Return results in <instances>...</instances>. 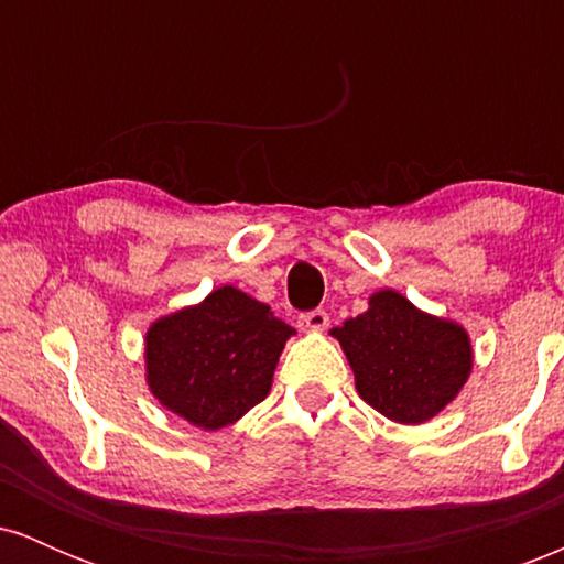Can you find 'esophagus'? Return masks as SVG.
Wrapping results in <instances>:
<instances>
[{
	"instance_id": "1",
	"label": "esophagus",
	"mask_w": 564,
	"mask_h": 564,
	"mask_svg": "<svg viewBox=\"0 0 564 564\" xmlns=\"http://www.w3.org/2000/svg\"><path fill=\"white\" fill-rule=\"evenodd\" d=\"M328 315L323 310H313V313L300 315V328L302 332H326Z\"/></svg>"
}]
</instances>
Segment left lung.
Segmentation results:
<instances>
[{
  "label": "left lung",
  "instance_id": "left-lung-1",
  "mask_svg": "<svg viewBox=\"0 0 564 564\" xmlns=\"http://www.w3.org/2000/svg\"><path fill=\"white\" fill-rule=\"evenodd\" d=\"M355 373V390L398 424L435 419L467 384L475 349L462 323L437 318L400 291L368 296V310L332 328Z\"/></svg>",
  "mask_w": 564,
  "mask_h": 564
}]
</instances>
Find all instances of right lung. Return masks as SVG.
<instances>
[{"mask_svg": "<svg viewBox=\"0 0 564 564\" xmlns=\"http://www.w3.org/2000/svg\"><path fill=\"white\" fill-rule=\"evenodd\" d=\"M294 334L264 302L219 286L198 304L151 323L148 390L174 416L217 432L268 398L278 358Z\"/></svg>", "mask_w": 564, "mask_h": 564, "instance_id": "right-lung-1", "label": "right lung"}]
</instances>
